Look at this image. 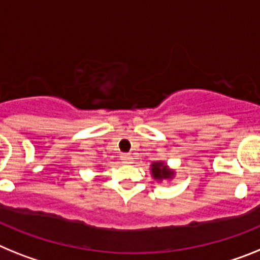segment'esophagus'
<instances>
[{"label": "esophagus", "instance_id": "obj_1", "mask_svg": "<svg viewBox=\"0 0 260 260\" xmlns=\"http://www.w3.org/2000/svg\"><path fill=\"white\" fill-rule=\"evenodd\" d=\"M121 161H123V164H132L133 158L132 155L128 154V153H123V154H121Z\"/></svg>", "mask_w": 260, "mask_h": 260}]
</instances>
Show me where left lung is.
I'll use <instances>...</instances> for the list:
<instances>
[{"mask_svg": "<svg viewBox=\"0 0 260 260\" xmlns=\"http://www.w3.org/2000/svg\"><path fill=\"white\" fill-rule=\"evenodd\" d=\"M150 174H152V177L154 178V180L157 182H171L175 177V170L171 169L168 164L165 161H153L150 164Z\"/></svg>", "mask_w": 260, "mask_h": 260, "instance_id": "1", "label": "left lung"}]
</instances>
